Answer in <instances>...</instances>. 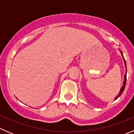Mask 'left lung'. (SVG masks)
Instances as JSON below:
<instances>
[{
  "instance_id": "obj_1",
  "label": "left lung",
  "mask_w": 134,
  "mask_h": 134,
  "mask_svg": "<svg viewBox=\"0 0 134 134\" xmlns=\"http://www.w3.org/2000/svg\"><path fill=\"white\" fill-rule=\"evenodd\" d=\"M121 54H122V58H123V59H124V62H125V67H126V61H125V58H124V57H123V54H122V52H121ZM126 72H127V70H126V73H125V78H124V82H123V84H122V87H121V90H120V91H119V94H117V95L116 96V97H115V100H117V98H118L120 96H121V94H122V92H123V91H124V90H125V86H126Z\"/></svg>"
}]
</instances>
